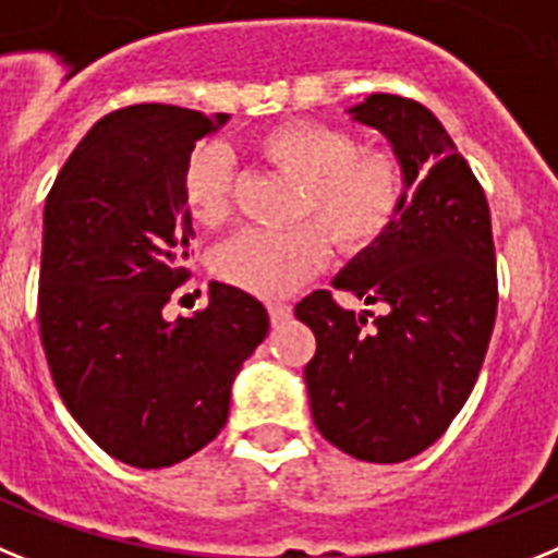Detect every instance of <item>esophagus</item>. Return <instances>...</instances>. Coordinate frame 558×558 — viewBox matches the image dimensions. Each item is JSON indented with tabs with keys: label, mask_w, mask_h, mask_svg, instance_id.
Instances as JSON below:
<instances>
[{
	"label": "esophagus",
	"mask_w": 558,
	"mask_h": 558,
	"mask_svg": "<svg viewBox=\"0 0 558 558\" xmlns=\"http://www.w3.org/2000/svg\"><path fill=\"white\" fill-rule=\"evenodd\" d=\"M266 312H269L272 326H280L283 319L292 317V306H289V303H269V306H266Z\"/></svg>",
	"instance_id": "1"
}]
</instances>
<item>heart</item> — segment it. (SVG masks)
Returning a JSON list of instances; mask_svg holds the SVG:
<instances>
[{"label": "heart", "instance_id": "obj_1", "mask_svg": "<svg viewBox=\"0 0 558 558\" xmlns=\"http://www.w3.org/2000/svg\"><path fill=\"white\" fill-rule=\"evenodd\" d=\"M255 151L298 182L289 230H246L221 246L213 272L258 298L298 289L326 260L328 244L362 255L390 230L404 202V165L385 148H360L356 134L317 120H286L255 140ZM182 202L196 225L219 230L232 216L230 157L198 148L182 173Z\"/></svg>", "mask_w": 558, "mask_h": 558}]
</instances>
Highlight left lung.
<instances>
[{
  "instance_id": "obj_1",
  "label": "left lung",
  "mask_w": 558,
  "mask_h": 558,
  "mask_svg": "<svg viewBox=\"0 0 558 558\" xmlns=\"http://www.w3.org/2000/svg\"><path fill=\"white\" fill-rule=\"evenodd\" d=\"M351 114L393 143L413 187L379 244L333 280L387 312L356 317L319 289L294 314L317 339L306 385L323 438L356 460L401 463L447 433L481 376L497 317L492 213L418 100L371 95Z\"/></svg>"
}]
</instances>
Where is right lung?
<instances>
[{
	"mask_svg": "<svg viewBox=\"0 0 558 558\" xmlns=\"http://www.w3.org/2000/svg\"><path fill=\"white\" fill-rule=\"evenodd\" d=\"M227 114L134 104L92 125L45 205L38 333L52 381L106 454L165 469L207 447L235 373L269 331L266 308L210 283L193 317L162 308L187 280L182 173Z\"/></svg>",
	"mask_w": 558,
	"mask_h": 558,
	"instance_id": "add662e5",
	"label": "right lung"
}]
</instances>
